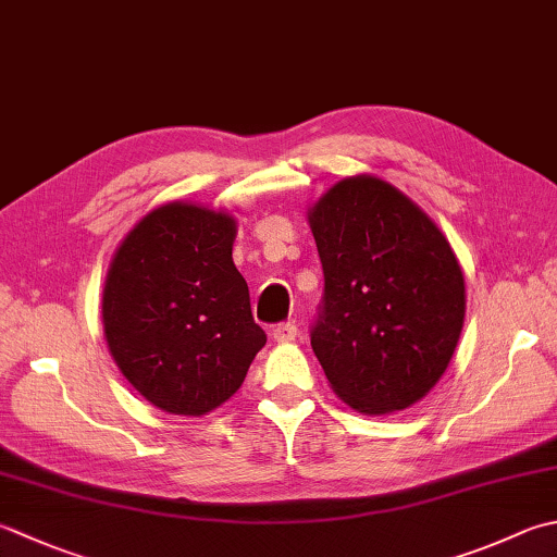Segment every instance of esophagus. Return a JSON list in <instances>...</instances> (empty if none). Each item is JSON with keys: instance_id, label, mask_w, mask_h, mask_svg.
<instances>
[{"instance_id": "34e87169", "label": "esophagus", "mask_w": 557, "mask_h": 557, "mask_svg": "<svg viewBox=\"0 0 557 557\" xmlns=\"http://www.w3.org/2000/svg\"><path fill=\"white\" fill-rule=\"evenodd\" d=\"M297 325L294 323H280L272 329V337H275V343H292L294 337H297Z\"/></svg>"}]
</instances>
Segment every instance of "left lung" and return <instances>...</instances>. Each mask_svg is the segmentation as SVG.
<instances>
[{
	"label": "left lung",
	"mask_w": 557,
	"mask_h": 557,
	"mask_svg": "<svg viewBox=\"0 0 557 557\" xmlns=\"http://www.w3.org/2000/svg\"><path fill=\"white\" fill-rule=\"evenodd\" d=\"M307 220L325 277L311 347L335 396L364 416L416 406L463 329L454 248L406 193L369 173L331 185Z\"/></svg>",
	"instance_id": "obj_1"
}]
</instances>
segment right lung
Returning <instances> with one entry per match:
<instances>
[{
	"instance_id": "1",
	"label": "right lung",
	"mask_w": 557,
	"mask_h": 557,
	"mask_svg": "<svg viewBox=\"0 0 557 557\" xmlns=\"http://www.w3.org/2000/svg\"><path fill=\"white\" fill-rule=\"evenodd\" d=\"M234 214L166 202L129 228L108 265V350L137 394L171 416L220 408L268 341L234 265Z\"/></svg>"
}]
</instances>
